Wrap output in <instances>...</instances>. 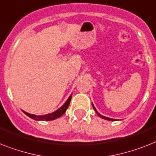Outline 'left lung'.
<instances>
[{"mask_svg": "<svg viewBox=\"0 0 156 156\" xmlns=\"http://www.w3.org/2000/svg\"><path fill=\"white\" fill-rule=\"evenodd\" d=\"M92 106H93L94 110L95 111V112H96V113H97V115H98V116H99V117H101V118H102V119H103L109 120V121H115V119H111V118H108V117H105V116H102V115H100V114L98 113V111H97V110H96V109H95V107H94V105H93V103H92Z\"/></svg>", "mask_w": 156, "mask_h": 156, "instance_id": "left-lung-1", "label": "left lung"}]
</instances>
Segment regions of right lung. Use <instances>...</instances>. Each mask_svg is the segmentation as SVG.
<instances>
[{"instance_id": "right-lung-1", "label": "right lung", "mask_w": 156, "mask_h": 156, "mask_svg": "<svg viewBox=\"0 0 156 156\" xmlns=\"http://www.w3.org/2000/svg\"><path fill=\"white\" fill-rule=\"evenodd\" d=\"M72 96L70 95L68 98V99L66 100V102L64 103V104L59 109H58L57 111H55L53 113H49L47 114V115H32V114H30V113H27V112H25V111H22L25 115L29 116L30 118L33 119L34 120H37V121H50V120H54L58 119V118L61 117L63 114L65 113L66 111L67 110L68 107H69V102H70V100H71Z\"/></svg>"}]
</instances>
